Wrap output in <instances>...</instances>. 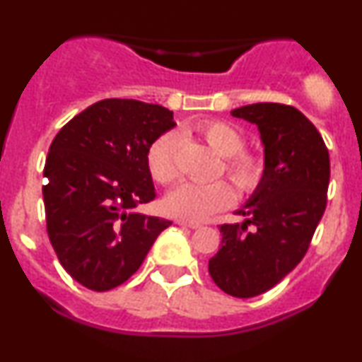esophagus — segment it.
Here are the masks:
<instances>
[{"mask_svg":"<svg viewBox=\"0 0 362 362\" xmlns=\"http://www.w3.org/2000/svg\"><path fill=\"white\" fill-rule=\"evenodd\" d=\"M177 224H180V226L192 228V230H195V228H201V223L190 221V219H184V218H178V219H177Z\"/></svg>","mask_w":362,"mask_h":362,"instance_id":"1","label":"esophagus"}]
</instances>
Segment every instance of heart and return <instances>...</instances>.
Masks as SVG:
<instances>
[{
    "label": "heart",
    "mask_w": 362,
    "mask_h": 362,
    "mask_svg": "<svg viewBox=\"0 0 362 362\" xmlns=\"http://www.w3.org/2000/svg\"><path fill=\"white\" fill-rule=\"evenodd\" d=\"M195 131L213 151L223 156V172L233 180L242 194H253L259 189L267 170L265 155L257 149H247L242 132L223 120H204ZM146 163L149 175L158 184L172 185L180 178V136L175 131L163 132L148 149ZM236 201L235 187L226 180L213 184L178 185L165 199L168 213L187 219H204L228 209Z\"/></svg>",
    "instance_id": "heart-1"
}]
</instances>
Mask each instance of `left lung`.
<instances>
[{
  "label": "left lung",
  "instance_id": "obj_1",
  "mask_svg": "<svg viewBox=\"0 0 362 362\" xmlns=\"http://www.w3.org/2000/svg\"><path fill=\"white\" fill-rule=\"evenodd\" d=\"M231 114L259 126L267 170L238 211L247 221L219 226L221 248L209 274L224 293L253 298L284 279L308 252L327 207L330 158L318 129L294 107L252 103Z\"/></svg>",
  "mask_w": 362,
  "mask_h": 362
}]
</instances>
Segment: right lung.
<instances>
[{
  "instance_id": "obj_1",
  "label": "right lung",
  "mask_w": 362,
  "mask_h": 362,
  "mask_svg": "<svg viewBox=\"0 0 362 362\" xmlns=\"http://www.w3.org/2000/svg\"><path fill=\"white\" fill-rule=\"evenodd\" d=\"M173 112L105 98L56 134L42 187L47 235L64 271L91 291L126 282L172 221L136 213L156 197L146 155Z\"/></svg>"
}]
</instances>
